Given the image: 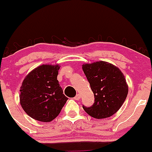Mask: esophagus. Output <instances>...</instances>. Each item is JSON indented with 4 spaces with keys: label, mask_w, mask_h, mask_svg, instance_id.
I'll use <instances>...</instances> for the list:
<instances>
[{
    "label": "esophagus",
    "mask_w": 152,
    "mask_h": 152,
    "mask_svg": "<svg viewBox=\"0 0 152 152\" xmlns=\"http://www.w3.org/2000/svg\"><path fill=\"white\" fill-rule=\"evenodd\" d=\"M74 99H75V100H80V95L79 94H77L76 95V96H75V97H74Z\"/></svg>",
    "instance_id": "obj_1"
}]
</instances>
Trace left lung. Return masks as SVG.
<instances>
[{
	"instance_id": "1",
	"label": "left lung",
	"mask_w": 152,
	"mask_h": 152,
	"mask_svg": "<svg viewBox=\"0 0 152 152\" xmlns=\"http://www.w3.org/2000/svg\"><path fill=\"white\" fill-rule=\"evenodd\" d=\"M83 71L94 94L91 107L83 105L88 115L96 119L113 116L122 107L128 94V85L121 71L106 61L83 64Z\"/></svg>"
}]
</instances>
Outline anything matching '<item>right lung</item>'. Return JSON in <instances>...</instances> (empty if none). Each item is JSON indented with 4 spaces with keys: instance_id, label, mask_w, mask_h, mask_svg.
<instances>
[{
    "instance_id": "obj_1",
    "label": "right lung",
    "mask_w": 152,
    "mask_h": 152,
    "mask_svg": "<svg viewBox=\"0 0 152 152\" xmlns=\"http://www.w3.org/2000/svg\"><path fill=\"white\" fill-rule=\"evenodd\" d=\"M59 68L58 65L42 64L23 81L20 91L21 107L36 120L45 123L53 120L68 100L57 80Z\"/></svg>"
}]
</instances>
